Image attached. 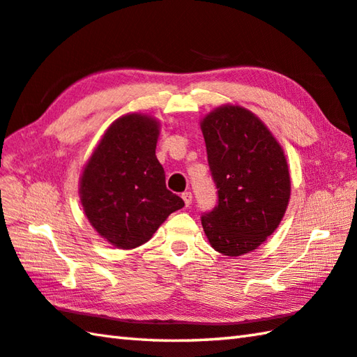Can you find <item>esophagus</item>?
I'll return each mask as SVG.
<instances>
[{"label":"esophagus","instance_id":"1","mask_svg":"<svg viewBox=\"0 0 357 357\" xmlns=\"http://www.w3.org/2000/svg\"><path fill=\"white\" fill-rule=\"evenodd\" d=\"M181 197H183V199H184V204H185L187 207H189V206L192 204V193H190V192H184L183 195H181Z\"/></svg>","mask_w":357,"mask_h":357}]
</instances>
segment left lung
I'll return each instance as SVG.
<instances>
[{
    "label": "left lung",
    "instance_id": "obj_1",
    "mask_svg": "<svg viewBox=\"0 0 357 357\" xmlns=\"http://www.w3.org/2000/svg\"><path fill=\"white\" fill-rule=\"evenodd\" d=\"M218 204L201 217L211 246L237 257L275 232L290 199V173L280 142L248 109L223 105L199 121Z\"/></svg>",
    "mask_w": 357,
    "mask_h": 357
}]
</instances>
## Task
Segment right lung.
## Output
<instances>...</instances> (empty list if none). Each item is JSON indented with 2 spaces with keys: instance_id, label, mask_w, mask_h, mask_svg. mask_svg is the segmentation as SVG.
I'll list each match as a JSON object with an SVG mask.
<instances>
[{
  "instance_id": "right-lung-1",
  "label": "right lung",
  "mask_w": 357,
  "mask_h": 357,
  "mask_svg": "<svg viewBox=\"0 0 357 357\" xmlns=\"http://www.w3.org/2000/svg\"><path fill=\"white\" fill-rule=\"evenodd\" d=\"M159 121L132 112L116 119L102 134L82 168L79 198L92 228L120 250L150 241L184 201L165 185L156 158Z\"/></svg>"
}]
</instances>
